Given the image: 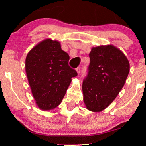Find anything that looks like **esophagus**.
<instances>
[{
    "mask_svg": "<svg viewBox=\"0 0 146 146\" xmlns=\"http://www.w3.org/2000/svg\"><path fill=\"white\" fill-rule=\"evenodd\" d=\"M76 70L77 73H78V74H79L80 73V67H78L76 69Z\"/></svg>",
    "mask_w": 146,
    "mask_h": 146,
    "instance_id": "obj_1",
    "label": "esophagus"
}]
</instances>
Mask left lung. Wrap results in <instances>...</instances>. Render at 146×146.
<instances>
[{
	"instance_id": "left-lung-1",
	"label": "left lung",
	"mask_w": 146,
	"mask_h": 146,
	"mask_svg": "<svg viewBox=\"0 0 146 146\" xmlns=\"http://www.w3.org/2000/svg\"><path fill=\"white\" fill-rule=\"evenodd\" d=\"M88 76L82 84L84 102L93 112L105 110L125 84L129 62L123 52L113 45L93 47L89 54Z\"/></svg>"
}]
</instances>
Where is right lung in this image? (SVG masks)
<instances>
[{"label": "right lung", "instance_id": "right-lung-1", "mask_svg": "<svg viewBox=\"0 0 146 146\" xmlns=\"http://www.w3.org/2000/svg\"><path fill=\"white\" fill-rule=\"evenodd\" d=\"M69 55L58 40L47 38L29 52L25 70L32 94L40 109L49 111L61 103L72 78L77 76L68 65Z\"/></svg>", "mask_w": 146, "mask_h": 146}]
</instances>
